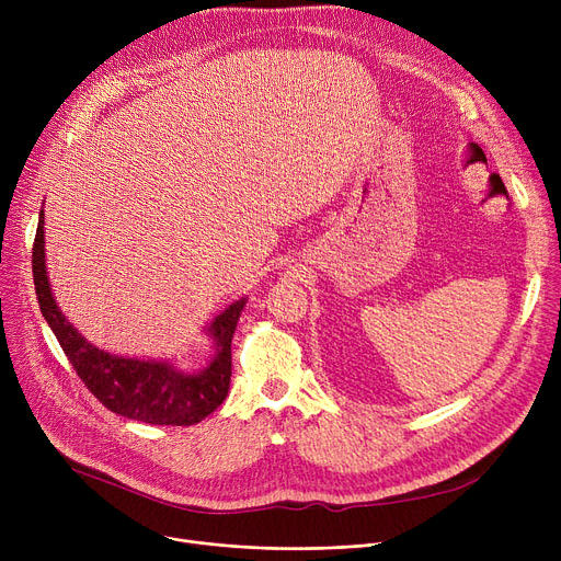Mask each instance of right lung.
I'll list each match as a JSON object with an SVG mask.
<instances>
[{"instance_id":"add662e5","label":"right lung","mask_w":561,"mask_h":561,"mask_svg":"<svg viewBox=\"0 0 561 561\" xmlns=\"http://www.w3.org/2000/svg\"><path fill=\"white\" fill-rule=\"evenodd\" d=\"M43 225L45 211L41 209L32 254L38 305L88 391L113 414L150 425H195L216 411L229 391L231 336L248 298L233 300L204 328L214 341V357L195 373L176 368L172 362L111 355L85 341L58 309L47 277Z\"/></svg>"}]
</instances>
